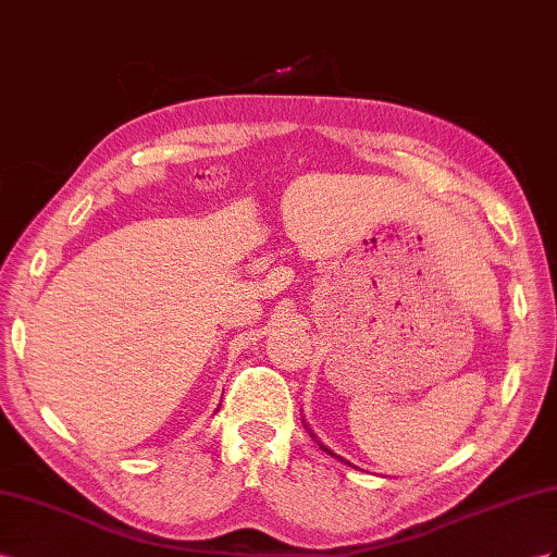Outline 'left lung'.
<instances>
[{
	"label": "left lung",
	"mask_w": 557,
	"mask_h": 557,
	"mask_svg": "<svg viewBox=\"0 0 557 557\" xmlns=\"http://www.w3.org/2000/svg\"><path fill=\"white\" fill-rule=\"evenodd\" d=\"M322 449H324V451H330V449H326L324 445H322ZM330 454H332V451H330ZM332 456H336V454H332ZM336 459H341V456H336Z\"/></svg>",
	"instance_id": "1"
}]
</instances>
